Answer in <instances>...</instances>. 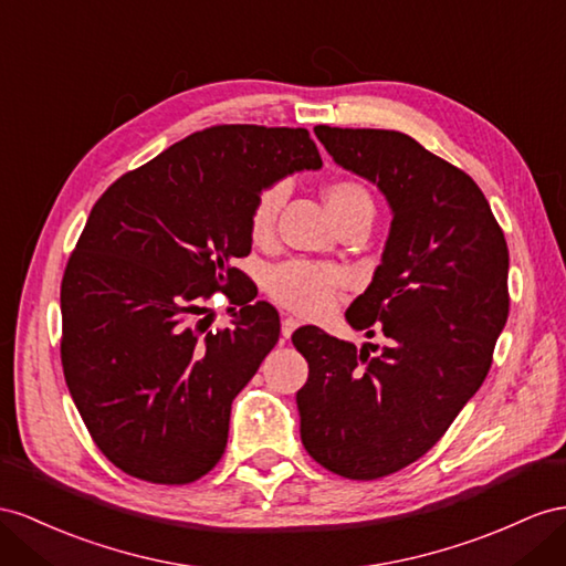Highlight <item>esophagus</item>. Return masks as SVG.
I'll return each mask as SVG.
<instances>
[{
  "label": "esophagus",
  "mask_w": 566,
  "mask_h": 566,
  "mask_svg": "<svg viewBox=\"0 0 566 566\" xmlns=\"http://www.w3.org/2000/svg\"><path fill=\"white\" fill-rule=\"evenodd\" d=\"M296 327H298V321H296V317H284V321H282V337H284V339L292 337Z\"/></svg>",
  "instance_id": "esophagus-1"
}]
</instances>
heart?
I'll use <instances>...</instances> for the list:
<instances>
[{"instance_id": "heart-1", "label": "heart", "mask_w": 566, "mask_h": 566, "mask_svg": "<svg viewBox=\"0 0 566 566\" xmlns=\"http://www.w3.org/2000/svg\"><path fill=\"white\" fill-rule=\"evenodd\" d=\"M325 202L339 224L364 220L370 224L375 214V200L356 179H335L325 186ZM286 200V186L274 181L260 188L249 212V234L255 243H265L274 234L280 210ZM346 284V272L339 265L306 263V260H289L270 272L268 292L284 308L303 315H317L332 306L335 294Z\"/></svg>"}]
</instances>
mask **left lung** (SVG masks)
<instances>
[{"mask_svg": "<svg viewBox=\"0 0 566 566\" xmlns=\"http://www.w3.org/2000/svg\"><path fill=\"white\" fill-rule=\"evenodd\" d=\"M344 169L392 208L382 263L346 321L392 346L360 352L321 327L292 342L308 360L298 389L301 442L327 471L375 481L421 459L483 385L510 315V251L467 171L407 134L315 126Z\"/></svg>", "mask_w": 566, "mask_h": 566, "instance_id": "1", "label": "left lung"}]
</instances>
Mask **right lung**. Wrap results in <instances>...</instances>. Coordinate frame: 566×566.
<instances>
[{"label": "right lung", "mask_w": 566, "mask_h": 566, "mask_svg": "<svg viewBox=\"0 0 566 566\" xmlns=\"http://www.w3.org/2000/svg\"><path fill=\"white\" fill-rule=\"evenodd\" d=\"M323 159L306 128L222 124L124 174L93 206L62 280V366L114 467L184 485L212 471L231 401L280 339V313L234 268L260 188ZM212 291L235 325L200 318Z\"/></svg>", "instance_id": "add662e5"}]
</instances>
